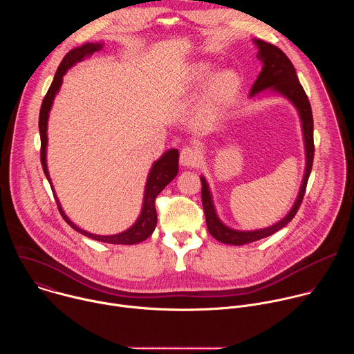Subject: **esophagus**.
I'll use <instances>...</instances> for the list:
<instances>
[{
  "instance_id": "34e87169",
  "label": "esophagus",
  "mask_w": 354,
  "mask_h": 354,
  "mask_svg": "<svg viewBox=\"0 0 354 354\" xmlns=\"http://www.w3.org/2000/svg\"><path fill=\"white\" fill-rule=\"evenodd\" d=\"M200 153L198 149L194 148V147H185L182 148L180 151V156H179V161H180V165L183 167H197L200 164Z\"/></svg>"
}]
</instances>
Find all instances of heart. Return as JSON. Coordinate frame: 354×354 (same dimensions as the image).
<instances>
[{
    "instance_id": "obj_1",
    "label": "heart",
    "mask_w": 354,
    "mask_h": 354,
    "mask_svg": "<svg viewBox=\"0 0 354 354\" xmlns=\"http://www.w3.org/2000/svg\"><path fill=\"white\" fill-rule=\"evenodd\" d=\"M216 66L210 62H197L189 68L187 81L192 88L209 84L203 97V111L207 115L220 113L228 108L242 86L241 74L235 68H224L214 74Z\"/></svg>"
}]
</instances>
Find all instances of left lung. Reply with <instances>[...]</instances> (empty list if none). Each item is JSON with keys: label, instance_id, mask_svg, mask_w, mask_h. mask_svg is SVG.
<instances>
[{"label": "left lung", "instance_id": "1", "mask_svg": "<svg viewBox=\"0 0 354 354\" xmlns=\"http://www.w3.org/2000/svg\"><path fill=\"white\" fill-rule=\"evenodd\" d=\"M254 43L258 47V59L262 62V71L258 75L254 86L250 88L249 97L254 99L258 97L261 92L269 91L272 93L280 95L286 97L288 102L297 109L299 122H301V130H302V140H304V148H306V171L304 176H302V182L299 186V192L297 194V198L294 201L292 207L290 212L276 224L252 230V231H242L235 230L228 225H225L220 217L217 216V210L213 201V194L210 192V186L205 176H200L201 180V201H203V210L206 216V223L209 232L220 242L228 243V245H245L249 242H255L262 238H266L283 227H286L297 214L299 205L304 197L307 182L313 169V161H314V119H313V111L308 96L301 86L295 68L288 60V57L281 52V50L261 39H254Z\"/></svg>", "mask_w": 354, "mask_h": 354}]
</instances>
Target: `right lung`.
<instances>
[{
	"label": "right lung",
	"instance_id": "1",
	"mask_svg": "<svg viewBox=\"0 0 354 354\" xmlns=\"http://www.w3.org/2000/svg\"><path fill=\"white\" fill-rule=\"evenodd\" d=\"M104 47V43H85L80 47H75L66 55V57L63 59L62 64L59 66L53 82L50 85L43 102H41V108H40V113H39V131H40V161H41V167H43V172L52 186L53 194L56 197L57 201V207L60 210L62 217L67 221V224L74 228L77 232L95 239V241H100V242H106V243H118V245H134L138 242L145 241L151 234L154 232L156 227H157V210H156V197L162 192V189L175 179V176L178 175V169H179V151L176 148H171L153 164L151 167L148 176H147V182H145V187H144V197H142V206H141V212L138 218L136 220V223L127 228L126 231H122L119 234H113V235H97V234H91L85 230H81L78 225H75L64 213L60 201L56 196L52 179H50L48 175V169H47V123H48V113L52 111L55 97L59 93L62 84H63V77L66 75V73L75 66L78 62H82L85 57L93 55L95 52H99L100 48Z\"/></svg>",
	"mask_w": 354,
	"mask_h": 354
}]
</instances>
